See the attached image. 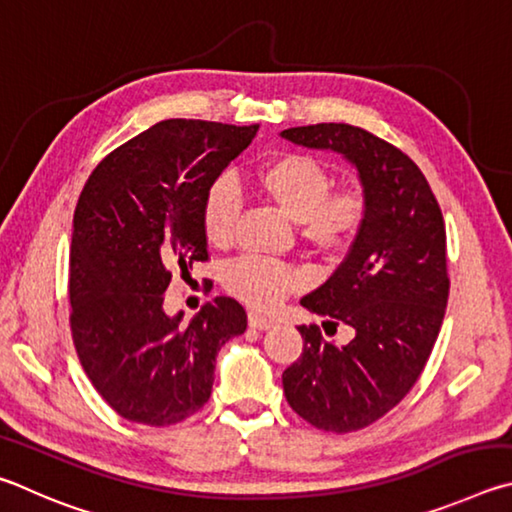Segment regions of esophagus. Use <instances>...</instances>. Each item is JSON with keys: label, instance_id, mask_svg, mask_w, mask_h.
<instances>
[{"label": "esophagus", "instance_id": "esophagus-1", "mask_svg": "<svg viewBox=\"0 0 512 512\" xmlns=\"http://www.w3.org/2000/svg\"><path fill=\"white\" fill-rule=\"evenodd\" d=\"M272 326H274L272 319H267L263 315H256V312H249V328L267 330V328H272Z\"/></svg>", "mask_w": 512, "mask_h": 512}]
</instances>
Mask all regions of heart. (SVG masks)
<instances>
[{
	"label": "heart",
	"mask_w": 512,
	"mask_h": 512,
	"mask_svg": "<svg viewBox=\"0 0 512 512\" xmlns=\"http://www.w3.org/2000/svg\"><path fill=\"white\" fill-rule=\"evenodd\" d=\"M263 197L297 222L299 238L319 254L342 256L369 227L371 195L362 182L333 186L326 161L301 150H283L256 166L249 179ZM238 193L229 179H215L200 206V227L211 247L227 249L236 236ZM222 285L231 297L254 310H274L306 285V274L288 263L242 258L224 270Z\"/></svg>",
	"instance_id": "obj_1"
}]
</instances>
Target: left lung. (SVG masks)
I'll return each mask as SVG.
<instances>
[{"instance_id":"8db88e82","label":"left lung","mask_w":512,"mask_h":512,"mask_svg":"<svg viewBox=\"0 0 512 512\" xmlns=\"http://www.w3.org/2000/svg\"><path fill=\"white\" fill-rule=\"evenodd\" d=\"M299 146L328 148L351 161L371 195V218L335 274L301 306L326 317L299 326L303 353L283 373L288 405L333 434L373 425L418 382L450 297L445 220L425 175L405 152L348 123L281 132Z\"/></svg>"}]
</instances>
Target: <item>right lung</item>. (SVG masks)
Masks as SVG:
<instances>
[{"mask_svg":"<svg viewBox=\"0 0 512 512\" xmlns=\"http://www.w3.org/2000/svg\"><path fill=\"white\" fill-rule=\"evenodd\" d=\"M258 125L159 121L112 150L83 186L69 254V328L89 382L132 423H182L211 398L215 355L247 328L236 299L168 317L173 274L209 261L202 197Z\"/></svg>","mask_w":512,"mask_h":512,"instance_id":"add662e5","label":"right lung"}]
</instances>
